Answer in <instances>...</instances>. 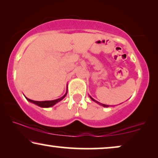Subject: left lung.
Here are the masks:
<instances>
[{"label":"left lung","mask_w":158,"mask_h":158,"mask_svg":"<svg viewBox=\"0 0 158 158\" xmlns=\"http://www.w3.org/2000/svg\"><path fill=\"white\" fill-rule=\"evenodd\" d=\"M89 97H90V98H91V99H92V100H93V101L95 102H97V104H99V105H102V106H104V107H108V106H110V105H106V104H102V103H100V102H97V101L95 100V99H93L92 97H90V96H89Z\"/></svg>","instance_id":"1"}]
</instances>
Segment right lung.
I'll use <instances>...</instances> for the list:
<instances>
[{"label":"right lung","instance_id":"obj_1","mask_svg":"<svg viewBox=\"0 0 158 158\" xmlns=\"http://www.w3.org/2000/svg\"><path fill=\"white\" fill-rule=\"evenodd\" d=\"M66 94H67V90H66V94H64L63 97H60V98L57 99H54V100H51V101H41V102L34 101V100H32V99H28L26 97H25L28 102H31V103H33V104H35V105H38L39 106H41V107H43V108H48V107H51V106H53L54 105H55L56 103H58V102L61 101L62 99H63L64 97L66 96Z\"/></svg>","mask_w":158,"mask_h":158}]
</instances>
